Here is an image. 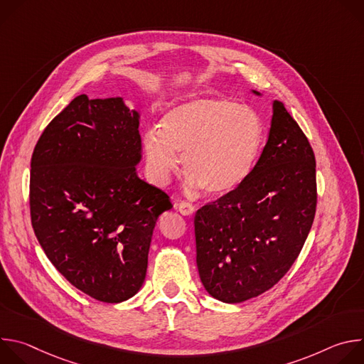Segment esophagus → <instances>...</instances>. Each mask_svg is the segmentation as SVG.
<instances>
[{
  "label": "esophagus",
  "mask_w": 364,
  "mask_h": 364,
  "mask_svg": "<svg viewBox=\"0 0 364 364\" xmlns=\"http://www.w3.org/2000/svg\"><path fill=\"white\" fill-rule=\"evenodd\" d=\"M176 209L183 215V216H191L194 213V205L188 201H180V203H176Z\"/></svg>",
  "instance_id": "obj_1"
}]
</instances>
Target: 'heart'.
I'll return each mask as SVG.
<instances>
[{"label": "heart", "mask_w": 364, "mask_h": 364, "mask_svg": "<svg viewBox=\"0 0 364 364\" xmlns=\"http://www.w3.org/2000/svg\"><path fill=\"white\" fill-rule=\"evenodd\" d=\"M264 135V122L250 107L226 97H194L170 108L159 131L145 132L142 146L155 184L168 183L181 155L190 184L219 197L247 178Z\"/></svg>", "instance_id": "b5f03b06"}]
</instances>
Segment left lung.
<instances>
[{
    "label": "left lung",
    "instance_id": "1",
    "mask_svg": "<svg viewBox=\"0 0 364 364\" xmlns=\"http://www.w3.org/2000/svg\"><path fill=\"white\" fill-rule=\"evenodd\" d=\"M272 109L267 145L247 178L194 216L200 279L228 304L272 288L295 262L316 216L314 151L282 102Z\"/></svg>",
    "mask_w": 364,
    "mask_h": 364
}]
</instances>
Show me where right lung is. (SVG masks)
Here are the masks:
<instances>
[{
	"instance_id": "1",
	"label": "right lung",
	"mask_w": 364,
	"mask_h": 364,
	"mask_svg": "<svg viewBox=\"0 0 364 364\" xmlns=\"http://www.w3.org/2000/svg\"><path fill=\"white\" fill-rule=\"evenodd\" d=\"M139 114L124 99L75 97L36 144L30 213L48 261L79 291L122 302L142 287L170 197L136 174Z\"/></svg>"
}]
</instances>
